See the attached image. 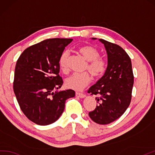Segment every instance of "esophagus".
<instances>
[{
    "instance_id": "1",
    "label": "esophagus",
    "mask_w": 155,
    "mask_h": 155,
    "mask_svg": "<svg viewBox=\"0 0 155 155\" xmlns=\"http://www.w3.org/2000/svg\"><path fill=\"white\" fill-rule=\"evenodd\" d=\"M75 95H76L77 97H80V98H84V97H85V95L84 94H81V93L76 92V93H75Z\"/></svg>"
}]
</instances>
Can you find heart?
<instances>
[{
  "mask_svg": "<svg viewBox=\"0 0 155 155\" xmlns=\"http://www.w3.org/2000/svg\"><path fill=\"white\" fill-rule=\"evenodd\" d=\"M78 51L87 61L85 68L93 76L99 78L104 74L107 69V62L104 59L99 58L100 54L95 48L91 46H83L78 48ZM68 59L69 53L65 51L61 54L59 59L60 68L64 71L68 70ZM90 81L91 78L87 72L74 73L66 79V85L68 88L79 91L87 85Z\"/></svg>",
  "mask_w": 155,
  "mask_h": 155,
  "instance_id": "1",
  "label": "heart"
}]
</instances>
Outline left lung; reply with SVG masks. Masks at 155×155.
<instances>
[{"label": "left lung", "mask_w": 155, "mask_h": 155, "mask_svg": "<svg viewBox=\"0 0 155 155\" xmlns=\"http://www.w3.org/2000/svg\"><path fill=\"white\" fill-rule=\"evenodd\" d=\"M96 40L95 38H92ZM107 54V67L104 75L89 89L96 95L98 105L89 116L96 123L107 125L119 118L131 100L134 76L130 58L121 46L99 39Z\"/></svg>", "instance_id": "8db88e82"}]
</instances>
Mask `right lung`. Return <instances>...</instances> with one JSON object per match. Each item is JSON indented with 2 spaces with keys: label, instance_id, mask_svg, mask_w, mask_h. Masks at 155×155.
Returning <instances> with one entry per match:
<instances>
[{
  "label": "right lung",
  "instance_id": "obj_1",
  "mask_svg": "<svg viewBox=\"0 0 155 155\" xmlns=\"http://www.w3.org/2000/svg\"><path fill=\"white\" fill-rule=\"evenodd\" d=\"M72 40H45L26 48L17 60L14 92L24 114L37 125L56 121L62 114L66 101L75 96L72 89L57 90L63 84L59 75L60 57Z\"/></svg>",
  "mask_w": 155,
  "mask_h": 155
}]
</instances>
